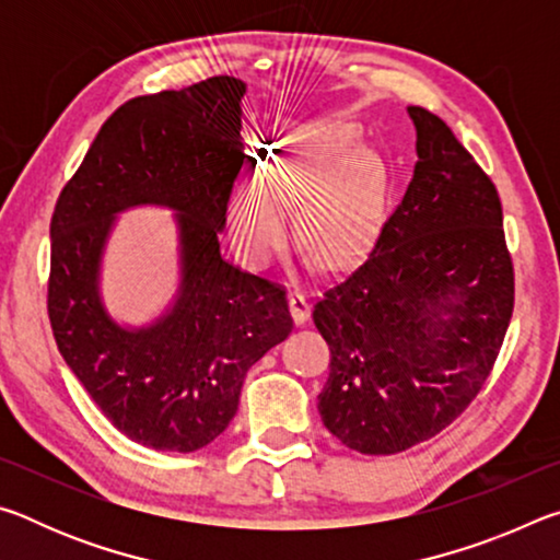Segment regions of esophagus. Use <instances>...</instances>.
I'll use <instances>...</instances> for the list:
<instances>
[{
  "label": "esophagus",
  "instance_id": "1",
  "mask_svg": "<svg viewBox=\"0 0 560 560\" xmlns=\"http://www.w3.org/2000/svg\"><path fill=\"white\" fill-rule=\"evenodd\" d=\"M289 308H291V316L296 320V326H303L311 316V303L306 299V293L301 291H291L289 293Z\"/></svg>",
  "mask_w": 560,
  "mask_h": 560
}]
</instances>
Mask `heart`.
Segmentation results:
<instances>
[{
    "label": "heart",
    "mask_w": 560,
    "mask_h": 560,
    "mask_svg": "<svg viewBox=\"0 0 560 560\" xmlns=\"http://www.w3.org/2000/svg\"><path fill=\"white\" fill-rule=\"evenodd\" d=\"M355 130L316 120L289 132L279 160L234 187L226 224L240 257L267 269L293 240L291 207L299 205V240L320 264L353 259L371 234L383 200V167Z\"/></svg>",
    "instance_id": "b5f03b06"
}]
</instances>
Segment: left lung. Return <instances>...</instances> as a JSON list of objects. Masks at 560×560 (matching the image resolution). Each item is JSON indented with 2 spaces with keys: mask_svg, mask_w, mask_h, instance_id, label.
Masks as SVG:
<instances>
[{
  "mask_svg": "<svg viewBox=\"0 0 560 560\" xmlns=\"http://www.w3.org/2000/svg\"><path fill=\"white\" fill-rule=\"evenodd\" d=\"M407 113V192L365 261L314 306L330 348L320 420L360 454L405 452L450 428L487 383L514 311L494 183L447 122Z\"/></svg>",
  "mask_w": 560,
  "mask_h": 560,
  "instance_id": "obj_1",
  "label": "left lung"
}]
</instances>
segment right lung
I'll return each instance as SVG.
<instances>
[{
    "instance_id": "right-lung-1",
    "label": "right lung",
    "mask_w": 560,
    "mask_h": 560,
    "mask_svg": "<svg viewBox=\"0 0 560 560\" xmlns=\"http://www.w3.org/2000/svg\"><path fill=\"white\" fill-rule=\"evenodd\" d=\"M234 75L138 96L103 122L51 217L49 320L66 365L110 424L160 452H195L236 415L244 375L291 334L287 289L222 259L244 165ZM175 209L180 289L150 327L122 329L100 301V259L130 206Z\"/></svg>"
}]
</instances>
